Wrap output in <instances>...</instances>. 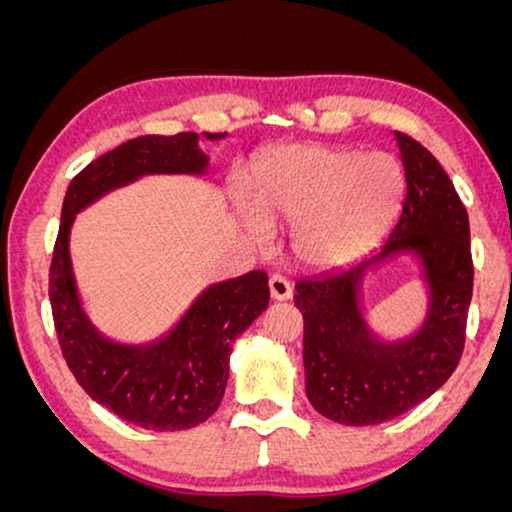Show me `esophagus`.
I'll use <instances>...</instances> for the list:
<instances>
[{"mask_svg":"<svg viewBox=\"0 0 512 512\" xmlns=\"http://www.w3.org/2000/svg\"><path fill=\"white\" fill-rule=\"evenodd\" d=\"M268 284H270V296L275 300H289L293 296V286L284 275H272Z\"/></svg>","mask_w":512,"mask_h":512,"instance_id":"1","label":"esophagus"}]
</instances>
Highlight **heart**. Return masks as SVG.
<instances>
[{
	"mask_svg": "<svg viewBox=\"0 0 512 512\" xmlns=\"http://www.w3.org/2000/svg\"><path fill=\"white\" fill-rule=\"evenodd\" d=\"M401 188V167L387 153L286 146L251 172L256 209L244 205L242 221L256 242L270 240L268 221L296 226L300 261L335 268L373 247L396 212Z\"/></svg>",
	"mask_w": 512,
	"mask_h": 512,
	"instance_id": "1",
	"label": "heart"
}]
</instances>
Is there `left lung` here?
<instances>
[{
    "label": "left lung",
    "mask_w": 512,
    "mask_h": 512,
    "mask_svg": "<svg viewBox=\"0 0 512 512\" xmlns=\"http://www.w3.org/2000/svg\"><path fill=\"white\" fill-rule=\"evenodd\" d=\"M405 170L401 214L380 251L345 270L300 279L305 391L312 408L347 426L396 419L450 380L464 352L473 258L468 212L447 172L417 139L394 132ZM401 253L418 258L430 289L423 326L382 341L360 310L362 279Z\"/></svg>",
    "instance_id": "8db88e82"
}]
</instances>
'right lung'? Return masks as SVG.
<instances>
[{
  "instance_id": "obj_1",
  "label": "right lung",
  "mask_w": 512,
  "mask_h": 512,
  "mask_svg": "<svg viewBox=\"0 0 512 512\" xmlns=\"http://www.w3.org/2000/svg\"><path fill=\"white\" fill-rule=\"evenodd\" d=\"M205 137L214 142L226 132H205ZM198 139L195 132L130 139L76 174L62 202L48 275L55 331L76 382L114 415L151 431L193 429L214 415L228 384L235 340L268 307V275L251 270L207 286L163 338L123 345L97 331L83 310L69 256V233L81 209L139 177L205 174L209 158Z\"/></svg>"
}]
</instances>
